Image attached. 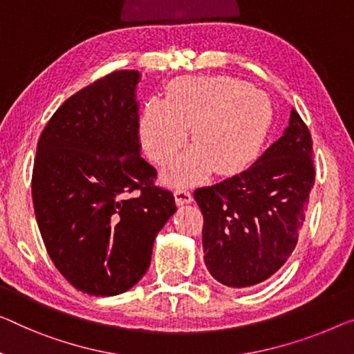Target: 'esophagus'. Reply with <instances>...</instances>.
<instances>
[{
  "instance_id": "34e87169",
  "label": "esophagus",
  "mask_w": 354,
  "mask_h": 354,
  "mask_svg": "<svg viewBox=\"0 0 354 354\" xmlns=\"http://www.w3.org/2000/svg\"><path fill=\"white\" fill-rule=\"evenodd\" d=\"M175 202L179 207H183V205H187L192 202V194L186 191V189H178L175 192Z\"/></svg>"
}]
</instances>
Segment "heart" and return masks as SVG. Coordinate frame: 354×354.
<instances>
[{"instance_id": "heart-1", "label": "heart", "mask_w": 354, "mask_h": 354, "mask_svg": "<svg viewBox=\"0 0 354 354\" xmlns=\"http://www.w3.org/2000/svg\"><path fill=\"white\" fill-rule=\"evenodd\" d=\"M270 122V100L241 79L186 76L168 86L167 98H147L140 136L147 156L163 163L181 149L192 127L195 147L163 171L173 186H189L211 168L219 175L241 170L259 151Z\"/></svg>"}]
</instances>
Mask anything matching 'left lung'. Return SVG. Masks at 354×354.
I'll return each mask as SVG.
<instances>
[{
    "instance_id": "8db88e82",
    "label": "left lung",
    "mask_w": 354,
    "mask_h": 354,
    "mask_svg": "<svg viewBox=\"0 0 354 354\" xmlns=\"http://www.w3.org/2000/svg\"><path fill=\"white\" fill-rule=\"evenodd\" d=\"M313 184L312 135L292 108L281 138L250 168L194 192L211 277L250 288L275 275L297 245Z\"/></svg>"
}]
</instances>
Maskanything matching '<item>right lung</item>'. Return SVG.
Returning <instances> with one entry per match:
<instances>
[{
	"instance_id": "right-lung-1",
	"label": "right lung",
	"mask_w": 354,
	"mask_h": 354,
	"mask_svg": "<svg viewBox=\"0 0 354 354\" xmlns=\"http://www.w3.org/2000/svg\"><path fill=\"white\" fill-rule=\"evenodd\" d=\"M140 71H114L73 95L39 136L31 179L46 250L79 291L118 295L143 278L176 211L141 157Z\"/></svg>"
}]
</instances>
